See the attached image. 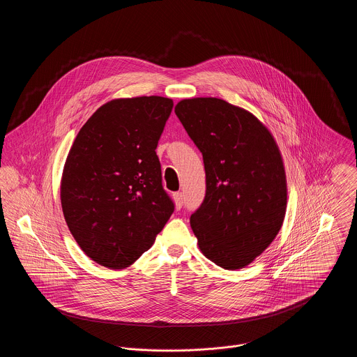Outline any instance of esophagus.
I'll return each mask as SVG.
<instances>
[{
	"label": "esophagus",
	"mask_w": 357,
	"mask_h": 357,
	"mask_svg": "<svg viewBox=\"0 0 357 357\" xmlns=\"http://www.w3.org/2000/svg\"><path fill=\"white\" fill-rule=\"evenodd\" d=\"M173 201H174V204H176V208L180 210L181 206H183V194L181 192H174L173 194Z\"/></svg>",
	"instance_id": "esophagus-1"
}]
</instances>
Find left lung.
I'll return each instance as SVG.
<instances>
[{
  "label": "left lung",
  "mask_w": 357,
  "mask_h": 357,
  "mask_svg": "<svg viewBox=\"0 0 357 357\" xmlns=\"http://www.w3.org/2000/svg\"><path fill=\"white\" fill-rule=\"evenodd\" d=\"M174 112L204 155L206 195L190 220L198 246L224 269L245 268L273 242L284 220L280 150L257 116L222 99H184Z\"/></svg>",
  "instance_id": "obj_1"
}]
</instances>
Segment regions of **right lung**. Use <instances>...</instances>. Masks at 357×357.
<instances>
[{
    "label": "right lung",
    "instance_id": "add662e5",
    "mask_svg": "<svg viewBox=\"0 0 357 357\" xmlns=\"http://www.w3.org/2000/svg\"><path fill=\"white\" fill-rule=\"evenodd\" d=\"M173 100L114 99L78 132L67 155L60 201L81 250L109 269H123L147 252L174 204L162 187L155 153Z\"/></svg>",
    "mask_w": 357,
    "mask_h": 357
}]
</instances>
